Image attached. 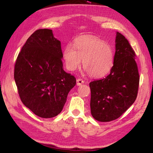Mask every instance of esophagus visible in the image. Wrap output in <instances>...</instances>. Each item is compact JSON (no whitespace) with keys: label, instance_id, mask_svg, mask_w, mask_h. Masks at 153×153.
<instances>
[{"label":"esophagus","instance_id":"esophagus-1","mask_svg":"<svg viewBox=\"0 0 153 153\" xmlns=\"http://www.w3.org/2000/svg\"><path fill=\"white\" fill-rule=\"evenodd\" d=\"M84 80L81 79V78H78V79L76 80V85H81L82 84H84Z\"/></svg>","mask_w":153,"mask_h":153}]
</instances>
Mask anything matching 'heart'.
<instances>
[{
  "mask_svg": "<svg viewBox=\"0 0 153 153\" xmlns=\"http://www.w3.org/2000/svg\"><path fill=\"white\" fill-rule=\"evenodd\" d=\"M63 58L67 69L73 71L79 67L82 60V68L88 75L99 78L108 74L114 61L112 47L103 41L93 36H84L75 41L73 47L64 48Z\"/></svg>",
  "mask_w": 153,
  "mask_h": 153,
  "instance_id": "1",
  "label": "heart"
}]
</instances>
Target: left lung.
Returning a JSON list of instances; mask_svg holds the SVG:
<instances>
[{
  "label": "left lung",
  "mask_w": 153,
  "mask_h": 153,
  "mask_svg": "<svg viewBox=\"0 0 153 153\" xmlns=\"http://www.w3.org/2000/svg\"><path fill=\"white\" fill-rule=\"evenodd\" d=\"M135 57L128 39L117 32L114 65L110 74L89 84L91 112L97 121L117 119L135 102L140 80Z\"/></svg>",
  "instance_id": "1"
}]
</instances>
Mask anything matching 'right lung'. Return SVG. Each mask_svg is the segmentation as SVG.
Returning a JSON list of instances; mask_svg holds the SVG:
<instances>
[{
    "label": "right lung",
    "instance_id": "1",
    "mask_svg": "<svg viewBox=\"0 0 153 153\" xmlns=\"http://www.w3.org/2000/svg\"><path fill=\"white\" fill-rule=\"evenodd\" d=\"M61 41L48 29L36 30L16 60L14 78L22 103L42 118L61 113L76 78L62 68Z\"/></svg>",
    "mask_w": 153,
    "mask_h": 153
}]
</instances>
